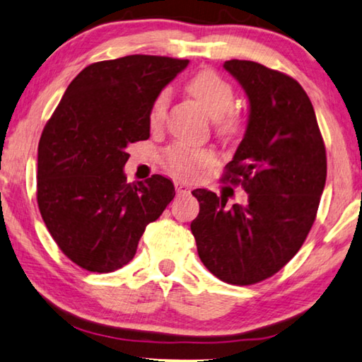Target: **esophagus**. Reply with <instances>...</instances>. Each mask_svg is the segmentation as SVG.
Segmentation results:
<instances>
[{"label":"esophagus","mask_w":362,"mask_h":362,"mask_svg":"<svg viewBox=\"0 0 362 362\" xmlns=\"http://www.w3.org/2000/svg\"><path fill=\"white\" fill-rule=\"evenodd\" d=\"M175 189H176V192L177 194H187V192H191V186L187 185V182H185V181H175Z\"/></svg>","instance_id":"1"}]
</instances>
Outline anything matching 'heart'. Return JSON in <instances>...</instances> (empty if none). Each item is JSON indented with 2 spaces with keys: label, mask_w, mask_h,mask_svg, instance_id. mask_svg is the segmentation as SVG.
<instances>
[{
  "label": "heart",
  "mask_w": 362,
  "mask_h": 362,
  "mask_svg": "<svg viewBox=\"0 0 362 362\" xmlns=\"http://www.w3.org/2000/svg\"><path fill=\"white\" fill-rule=\"evenodd\" d=\"M187 93L195 99L211 120H216V133L223 138H233L240 132V118L233 110L235 93L229 81L213 70H202L186 85ZM168 105V91L163 90L151 107V123L163 120ZM170 168L180 175H195L200 168L213 162V153L205 149H189L176 146L167 153Z\"/></svg>",
  "instance_id": "obj_1"
}]
</instances>
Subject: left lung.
Listing matches in <instances>:
<instances>
[{
	"label": "left lung",
	"mask_w": 362,
	"mask_h": 362,
	"mask_svg": "<svg viewBox=\"0 0 362 362\" xmlns=\"http://www.w3.org/2000/svg\"><path fill=\"white\" fill-rule=\"evenodd\" d=\"M248 98L244 139L224 180L242 185L247 205L195 189L200 211L191 223L199 257L213 276L250 286L282 269L316 220L327 157L315 109L297 80L252 61L223 65Z\"/></svg>",
	"instance_id": "obj_1"
}]
</instances>
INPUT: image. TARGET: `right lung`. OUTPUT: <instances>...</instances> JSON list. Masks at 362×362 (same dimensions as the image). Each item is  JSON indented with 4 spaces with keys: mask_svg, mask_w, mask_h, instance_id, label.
<instances>
[{
    "mask_svg": "<svg viewBox=\"0 0 362 362\" xmlns=\"http://www.w3.org/2000/svg\"><path fill=\"white\" fill-rule=\"evenodd\" d=\"M187 59L133 54L88 65L70 83L38 144L37 200L59 248L80 268L129 263L146 226L175 197L168 177L127 182V147L151 136L153 100Z\"/></svg>",
    "mask_w": 362,
    "mask_h": 362,
    "instance_id": "1",
    "label": "right lung"
}]
</instances>
